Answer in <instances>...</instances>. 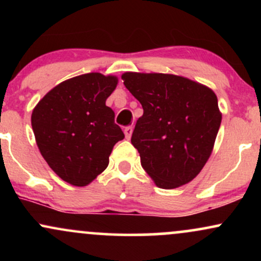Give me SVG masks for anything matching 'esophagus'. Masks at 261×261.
Masks as SVG:
<instances>
[{"label":"esophagus","instance_id":"34e87169","mask_svg":"<svg viewBox=\"0 0 261 261\" xmlns=\"http://www.w3.org/2000/svg\"><path fill=\"white\" fill-rule=\"evenodd\" d=\"M133 131H134V127L133 126H127L125 127L124 133H125V137H126L127 140L131 139V135H133Z\"/></svg>","mask_w":261,"mask_h":261}]
</instances>
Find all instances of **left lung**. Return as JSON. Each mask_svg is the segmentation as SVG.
I'll return each instance as SVG.
<instances>
[{"mask_svg": "<svg viewBox=\"0 0 261 261\" xmlns=\"http://www.w3.org/2000/svg\"><path fill=\"white\" fill-rule=\"evenodd\" d=\"M121 79L143 108L131 137L142 168L162 189L193 180L211 155L222 120L216 94L175 74L125 72Z\"/></svg>", "mask_w": 261, "mask_h": 261, "instance_id": "obj_1", "label": "left lung"}]
</instances>
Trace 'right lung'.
Returning <instances> with one entry per match:
<instances>
[{
    "instance_id": "right-lung-1",
    "label": "right lung",
    "mask_w": 261,
    "mask_h": 261,
    "mask_svg": "<svg viewBox=\"0 0 261 261\" xmlns=\"http://www.w3.org/2000/svg\"><path fill=\"white\" fill-rule=\"evenodd\" d=\"M118 85L115 76L98 72L64 81L44 95L32 113V127L41 155L62 180L86 187L109 164L124 139L107 98Z\"/></svg>"
}]
</instances>
